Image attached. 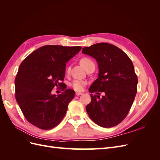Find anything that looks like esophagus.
I'll use <instances>...</instances> for the list:
<instances>
[{
  "instance_id": "obj_1",
  "label": "esophagus",
  "mask_w": 160,
  "mask_h": 160,
  "mask_svg": "<svg viewBox=\"0 0 160 160\" xmlns=\"http://www.w3.org/2000/svg\"><path fill=\"white\" fill-rule=\"evenodd\" d=\"M75 95H76L77 96H79V95H82V93H79V92H77V93H75Z\"/></svg>"
}]
</instances>
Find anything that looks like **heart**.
Wrapping results in <instances>:
<instances>
[{
    "label": "heart",
    "instance_id": "obj_1",
    "mask_svg": "<svg viewBox=\"0 0 160 160\" xmlns=\"http://www.w3.org/2000/svg\"><path fill=\"white\" fill-rule=\"evenodd\" d=\"M80 63L83 66L85 69H87L88 67L92 65H95L94 62L91 60L88 57H83L81 58L80 60ZM69 69H67V72H69ZM86 82L84 81L81 80H75L72 83H71V87L74 90L77 91H81L84 89L85 86L86 85Z\"/></svg>",
    "mask_w": 160,
    "mask_h": 160
}]
</instances>
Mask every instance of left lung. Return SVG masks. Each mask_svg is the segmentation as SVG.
I'll return each instance as SVG.
<instances>
[{
  "label": "left lung",
  "instance_id": "obj_1",
  "mask_svg": "<svg viewBox=\"0 0 160 160\" xmlns=\"http://www.w3.org/2000/svg\"><path fill=\"white\" fill-rule=\"evenodd\" d=\"M82 52L96 59L99 75L89 91L91 101L86 111L92 121L103 128H112L126 118L137 93L138 77L129 57L118 47L107 42L83 48Z\"/></svg>",
  "mask_w": 160,
  "mask_h": 160
}]
</instances>
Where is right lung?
I'll use <instances>...</instances> for the list:
<instances>
[{
    "label": "right lung",
    "mask_w": 160,
    "mask_h": 160,
    "mask_svg": "<svg viewBox=\"0 0 160 160\" xmlns=\"http://www.w3.org/2000/svg\"><path fill=\"white\" fill-rule=\"evenodd\" d=\"M81 49L80 46L45 45L26 57L17 72L15 98L26 119L41 129L56 127L67 113L75 91L66 89L64 80L66 62ZM55 86L65 90L52 95Z\"/></svg>",
    "instance_id": "right-lung-1"
}]
</instances>
